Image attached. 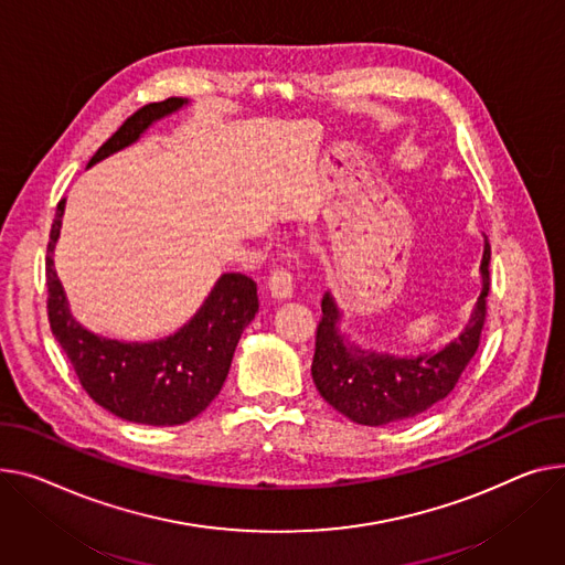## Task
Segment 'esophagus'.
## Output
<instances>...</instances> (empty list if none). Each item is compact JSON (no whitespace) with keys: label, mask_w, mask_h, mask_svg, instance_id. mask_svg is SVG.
<instances>
[{"label":"esophagus","mask_w":565,"mask_h":565,"mask_svg":"<svg viewBox=\"0 0 565 565\" xmlns=\"http://www.w3.org/2000/svg\"><path fill=\"white\" fill-rule=\"evenodd\" d=\"M268 288L273 292L275 299H288L292 295V275L288 268H275L270 273V279H268Z\"/></svg>","instance_id":"34e87169"}]
</instances>
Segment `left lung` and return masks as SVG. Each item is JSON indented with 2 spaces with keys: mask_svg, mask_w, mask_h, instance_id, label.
Wrapping results in <instances>:
<instances>
[{
  "mask_svg": "<svg viewBox=\"0 0 565 565\" xmlns=\"http://www.w3.org/2000/svg\"><path fill=\"white\" fill-rule=\"evenodd\" d=\"M491 245L486 241L481 258L483 288L468 327L457 341L436 354L397 359L363 352L338 331L341 318L329 292L322 297V318L316 331L311 374L320 395L345 418L380 427L416 418L455 391L461 372L472 361L486 322V297L491 290Z\"/></svg>",
  "mask_w": 565,
  "mask_h": 565,
  "instance_id": "1",
  "label": "left lung"
}]
</instances>
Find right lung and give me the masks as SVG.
<instances>
[{"mask_svg": "<svg viewBox=\"0 0 565 565\" xmlns=\"http://www.w3.org/2000/svg\"><path fill=\"white\" fill-rule=\"evenodd\" d=\"M183 104L181 97H168L138 108L97 149L88 168L120 152L154 120ZM63 209L65 200L56 206L45 258L47 318L79 384L99 406L129 423L163 427L193 420L227 380L238 338L258 311L256 284L241 273H227L217 279L193 320L174 335L154 343L108 341L74 322L56 277L52 252L58 241Z\"/></svg>", "mask_w": 565, "mask_h": 565, "instance_id": "add662e5", "label": "right lung"}]
</instances>
